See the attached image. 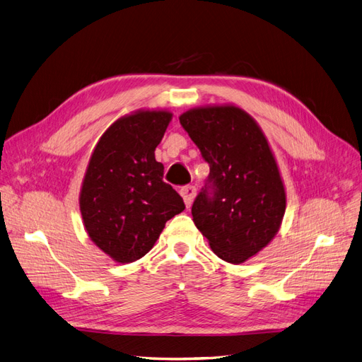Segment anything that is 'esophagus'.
I'll return each instance as SVG.
<instances>
[{
  "mask_svg": "<svg viewBox=\"0 0 362 362\" xmlns=\"http://www.w3.org/2000/svg\"><path fill=\"white\" fill-rule=\"evenodd\" d=\"M196 193H198V192H196L194 185H185V187L181 189V196H182L185 206H187V208L192 206V204H193V201L196 198Z\"/></svg>",
  "mask_w": 362,
  "mask_h": 362,
  "instance_id": "obj_1",
  "label": "esophagus"
}]
</instances>
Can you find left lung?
Instances as JSON below:
<instances>
[{
	"label": "left lung",
	"mask_w": 362,
	"mask_h": 362,
	"mask_svg": "<svg viewBox=\"0 0 362 362\" xmlns=\"http://www.w3.org/2000/svg\"><path fill=\"white\" fill-rule=\"evenodd\" d=\"M180 122L210 164L214 189L198 194L193 222L218 258L242 264L275 238L286 214L275 154L257 120L234 104L190 108Z\"/></svg>",
	"instance_id": "8db88e82"
}]
</instances>
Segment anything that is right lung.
Returning a JSON list of instances; mask_svg holds the SVG:
<instances>
[{"label": "right lung", "mask_w": 362, "mask_h": 362, "mask_svg": "<svg viewBox=\"0 0 362 362\" xmlns=\"http://www.w3.org/2000/svg\"><path fill=\"white\" fill-rule=\"evenodd\" d=\"M172 120L164 108H141L119 117L98 140L80 190L87 235L120 264L154 247L164 225L185 205L163 181L156 148Z\"/></svg>", "instance_id": "obj_1"}]
</instances>
